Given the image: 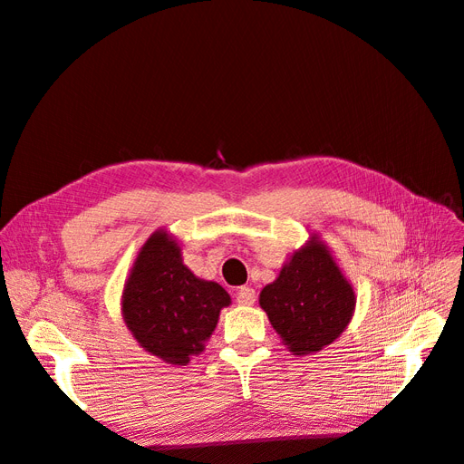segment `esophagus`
Segmentation results:
<instances>
[{
	"label": "esophagus",
	"instance_id": "obj_1",
	"mask_svg": "<svg viewBox=\"0 0 464 464\" xmlns=\"http://www.w3.org/2000/svg\"><path fill=\"white\" fill-rule=\"evenodd\" d=\"M236 302L240 305H254L256 304V290L249 286H242L240 290H237Z\"/></svg>",
	"mask_w": 464,
	"mask_h": 464
}]
</instances>
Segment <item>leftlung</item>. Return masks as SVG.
<instances>
[{"instance_id": "obj_1", "label": "left lung", "mask_w": 464, "mask_h": 464, "mask_svg": "<svg viewBox=\"0 0 464 464\" xmlns=\"http://www.w3.org/2000/svg\"><path fill=\"white\" fill-rule=\"evenodd\" d=\"M259 305L290 353L305 356L339 339L353 319L356 296L329 247L312 236L261 290Z\"/></svg>"}]
</instances>
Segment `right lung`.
Instances as JSON below:
<instances>
[{
    "instance_id": "obj_1",
    "label": "right lung",
    "mask_w": 464,
    "mask_h": 464,
    "mask_svg": "<svg viewBox=\"0 0 464 464\" xmlns=\"http://www.w3.org/2000/svg\"><path fill=\"white\" fill-rule=\"evenodd\" d=\"M228 292L195 276L166 230H157L139 249L125 280L121 314L133 339L160 360L186 366L205 350Z\"/></svg>"
}]
</instances>
